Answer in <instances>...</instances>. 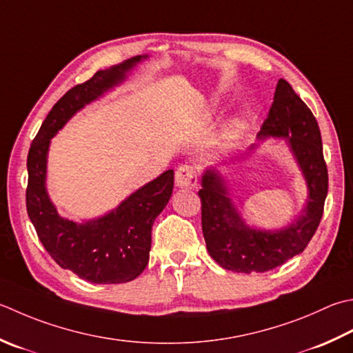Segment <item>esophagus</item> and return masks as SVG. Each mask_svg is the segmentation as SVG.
Instances as JSON below:
<instances>
[{"label":"esophagus","mask_w":353,"mask_h":353,"mask_svg":"<svg viewBox=\"0 0 353 353\" xmlns=\"http://www.w3.org/2000/svg\"><path fill=\"white\" fill-rule=\"evenodd\" d=\"M197 185V176L191 165H182L176 171V186L182 190H192Z\"/></svg>","instance_id":"obj_1"}]
</instances>
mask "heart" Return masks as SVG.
<instances>
[{"label":"heart","mask_w":353,"mask_h":353,"mask_svg":"<svg viewBox=\"0 0 353 353\" xmlns=\"http://www.w3.org/2000/svg\"><path fill=\"white\" fill-rule=\"evenodd\" d=\"M211 117H212V110L210 108L202 110V112L199 113L197 122L200 125H205V123H208L211 121ZM241 128H243V122H241L240 117L239 116L231 117L226 125L223 127L222 133L219 136V143L222 145V147H230V145H232L240 137Z\"/></svg>","instance_id":"b5f03b06"}]
</instances>
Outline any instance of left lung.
<instances>
[{
    "label": "left lung",
    "instance_id": "left-lung-1",
    "mask_svg": "<svg viewBox=\"0 0 353 353\" xmlns=\"http://www.w3.org/2000/svg\"><path fill=\"white\" fill-rule=\"evenodd\" d=\"M286 139L305 176L307 202L301 214L280 230H259L246 225L230 197L225 177L217 168L202 174V231L206 250L217 263L234 272H266L305 251L320 225L327 196V167L323 157L321 133L315 116L280 79L272 107L261 125L259 139ZM257 145H252L254 150Z\"/></svg>",
    "mask_w": 353,
    "mask_h": 353
}]
</instances>
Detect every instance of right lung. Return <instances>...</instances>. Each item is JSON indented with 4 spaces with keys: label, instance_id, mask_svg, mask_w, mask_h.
<instances>
[{
    "label": "right lung",
    "instance_id": "1",
    "mask_svg": "<svg viewBox=\"0 0 353 353\" xmlns=\"http://www.w3.org/2000/svg\"><path fill=\"white\" fill-rule=\"evenodd\" d=\"M145 58L139 54L96 72L84 84L68 90L47 114L27 156V214L41 243L61 268L94 285L127 283L142 274L150 260L151 228L172 194L174 171L162 172L103 216L78 223L59 216L48 197V148L52 137L79 110L122 84Z\"/></svg>",
    "mask_w": 353,
    "mask_h": 353
}]
</instances>
